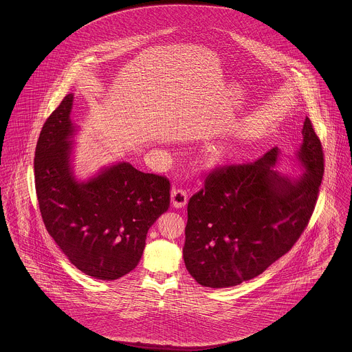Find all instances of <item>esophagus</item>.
Returning <instances> with one entry per match:
<instances>
[{
    "label": "esophagus",
    "mask_w": 352,
    "mask_h": 352,
    "mask_svg": "<svg viewBox=\"0 0 352 352\" xmlns=\"http://www.w3.org/2000/svg\"><path fill=\"white\" fill-rule=\"evenodd\" d=\"M171 203L177 208L184 207L187 203V191L184 188H174L171 191Z\"/></svg>",
    "instance_id": "esophagus-1"
}]
</instances>
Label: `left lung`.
<instances>
[{
  "mask_svg": "<svg viewBox=\"0 0 352 352\" xmlns=\"http://www.w3.org/2000/svg\"><path fill=\"white\" fill-rule=\"evenodd\" d=\"M298 178L274 166L280 151L212 168L187 204L184 258L201 286L230 287L261 274L292 250L318 199L324 160L310 118H305Z\"/></svg>",
  "mask_w": 352,
  "mask_h": 352,
  "instance_id": "left-lung-1",
  "label": "left lung"
}]
</instances>
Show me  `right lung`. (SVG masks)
Segmentation results:
<instances>
[{
	"label": "right lung",
	"mask_w": 352,
	"mask_h": 352,
	"mask_svg": "<svg viewBox=\"0 0 352 352\" xmlns=\"http://www.w3.org/2000/svg\"><path fill=\"white\" fill-rule=\"evenodd\" d=\"M69 94L39 134L34 178L39 211L58 247L87 276L112 281L133 270L153 223L170 207L166 177L118 162L85 182L74 177Z\"/></svg>",
	"instance_id": "obj_1"
}]
</instances>
